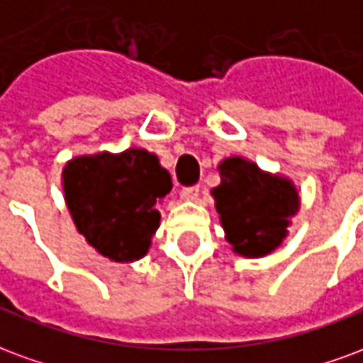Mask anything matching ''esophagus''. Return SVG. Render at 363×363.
<instances>
[{
  "label": "esophagus",
  "mask_w": 363,
  "mask_h": 363,
  "mask_svg": "<svg viewBox=\"0 0 363 363\" xmlns=\"http://www.w3.org/2000/svg\"><path fill=\"white\" fill-rule=\"evenodd\" d=\"M179 197L184 201H197L199 199V187H184Z\"/></svg>",
  "instance_id": "obj_1"
}]
</instances>
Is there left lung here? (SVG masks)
I'll return each instance as SVG.
<instances>
[{
  "label": "left lung",
  "instance_id": "obj_1",
  "mask_svg": "<svg viewBox=\"0 0 363 363\" xmlns=\"http://www.w3.org/2000/svg\"><path fill=\"white\" fill-rule=\"evenodd\" d=\"M220 185L211 195L232 251L242 257H265L288 236L300 211V193L286 176L263 172L242 156L218 164Z\"/></svg>",
  "mask_w": 363,
  "mask_h": 363
}]
</instances>
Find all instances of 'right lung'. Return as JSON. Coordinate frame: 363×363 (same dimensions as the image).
Instances as JSON below:
<instances>
[{
	"instance_id": "right-lung-1",
	"label": "right lung",
	"mask_w": 363,
	"mask_h": 363,
	"mask_svg": "<svg viewBox=\"0 0 363 363\" xmlns=\"http://www.w3.org/2000/svg\"><path fill=\"white\" fill-rule=\"evenodd\" d=\"M65 205L79 234L113 263H133L149 253L160 226L156 203L172 189L158 156L145 149L96 152L63 166Z\"/></svg>"
}]
</instances>
